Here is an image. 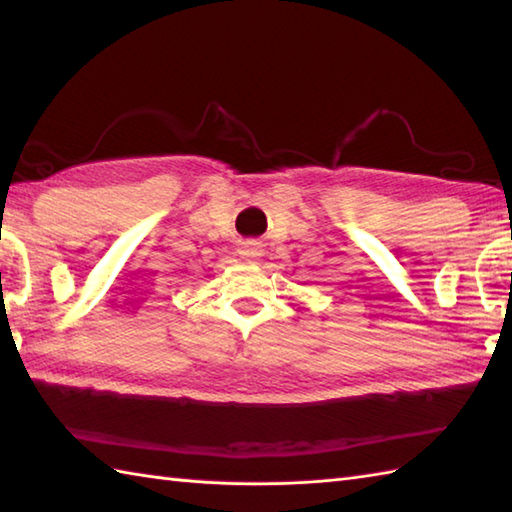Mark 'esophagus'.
<instances>
[{"instance_id":"34e87169","label":"esophagus","mask_w":512,"mask_h":512,"mask_svg":"<svg viewBox=\"0 0 512 512\" xmlns=\"http://www.w3.org/2000/svg\"><path fill=\"white\" fill-rule=\"evenodd\" d=\"M239 255L244 259H259L264 255V244L257 242V239H246L242 248H239Z\"/></svg>"}]
</instances>
